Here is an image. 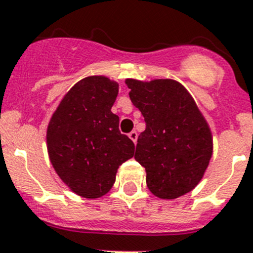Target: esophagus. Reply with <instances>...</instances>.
<instances>
[{"label":"esophagus","mask_w":253,"mask_h":253,"mask_svg":"<svg viewBox=\"0 0 253 253\" xmlns=\"http://www.w3.org/2000/svg\"><path fill=\"white\" fill-rule=\"evenodd\" d=\"M128 137L136 144V141H137V132H136V131H131V132L128 133Z\"/></svg>","instance_id":"1"}]
</instances>
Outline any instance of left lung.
Here are the masks:
<instances>
[{
    "mask_svg": "<svg viewBox=\"0 0 253 253\" xmlns=\"http://www.w3.org/2000/svg\"><path fill=\"white\" fill-rule=\"evenodd\" d=\"M129 99L144 116L135 159L146 170L149 190L172 200L201 181L211 159L208 122L183 85L170 79L150 83L127 79Z\"/></svg>",
    "mask_w": 253,
    "mask_h": 253,
    "instance_id": "8db88e82",
    "label": "left lung"
}]
</instances>
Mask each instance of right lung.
Here are the masks:
<instances>
[{
    "label": "right lung",
    "instance_id": "right-lung-1",
    "mask_svg": "<svg viewBox=\"0 0 253 253\" xmlns=\"http://www.w3.org/2000/svg\"><path fill=\"white\" fill-rule=\"evenodd\" d=\"M118 84L105 76L80 80L63 96L47 128L50 163L76 195L98 199L116 181L118 167L133 157L132 140L112 113Z\"/></svg>",
    "mask_w": 253,
    "mask_h": 253
}]
</instances>
